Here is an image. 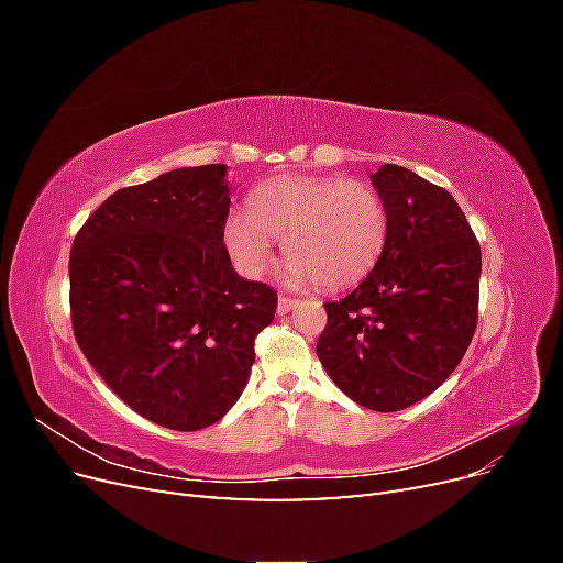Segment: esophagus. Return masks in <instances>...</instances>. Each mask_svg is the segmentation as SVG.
<instances>
[{
  "label": "esophagus",
  "mask_w": 563,
  "mask_h": 563,
  "mask_svg": "<svg viewBox=\"0 0 563 563\" xmlns=\"http://www.w3.org/2000/svg\"><path fill=\"white\" fill-rule=\"evenodd\" d=\"M298 305V300L296 298H288V296H282L279 298V302H277V310H279V314H288L291 312L294 308Z\"/></svg>",
  "instance_id": "obj_1"
}]
</instances>
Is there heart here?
I'll list each match as a JSON object with an SVG mask.
<instances>
[{
  "label": "heart",
  "instance_id": "b5f03b06",
  "mask_svg": "<svg viewBox=\"0 0 563 563\" xmlns=\"http://www.w3.org/2000/svg\"><path fill=\"white\" fill-rule=\"evenodd\" d=\"M269 235L284 242L294 282L335 291L376 267L387 242V211L364 180L282 176L255 187L246 216L225 223V246L244 275L269 269Z\"/></svg>",
  "mask_w": 563,
  "mask_h": 563
}]
</instances>
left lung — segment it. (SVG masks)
I'll use <instances>...</instances> for the list:
<instances>
[{
  "mask_svg": "<svg viewBox=\"0 0 563 563\" xmlns=\"http://www.w3.org/2000/svg\"><path fill=\"white\" fill-rule=\"evenodd\" d=\"M387 211V242L350 296L327 302L317 356L364 408L401 411L444 383L479 319L482 249L444 187L399 164L371 176Z\"/></svg>",
  "mask_w": 563,
  "mask_h": 563,
  "instance_id": "obj_1",
  "label": "left lung"
}]
</instances>
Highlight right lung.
Instances as JSON below:
<instances>
[{
    "mask_svg": "<svg viewBox=\"0 0 563 563\" xmlns=\"http://www.w3.org/2000/svg\"><path fill=\"white\" fill-rule=\"evenodd\" d=\"M225 164L122 187L70 249L77 345L114 395L168 430L195 432L242 397L277 291L236 275L223 244Z\"/></svg>",
    "mask_w": 563,
    "mask_h": 563,
    "instance_id": "add662e5",
    "label": "right lung"
}]
</instances>
